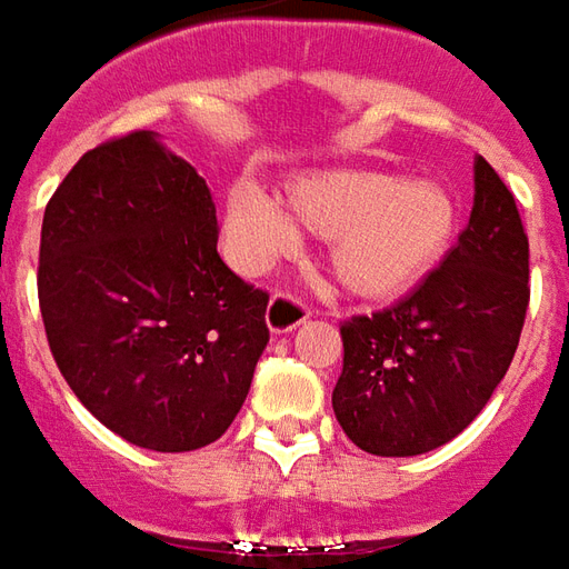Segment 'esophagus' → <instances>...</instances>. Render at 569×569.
Instances as JSON below:
<instances>
[{
	"instance_id": "esophagus-1",
	"label": "esophagus",
	"mask_w": 569,
	"mask_h": 569,
	"mask_svg": "<svg viewBox=\"0 0 569 569\" xmlns=\"http://www.w3.org/2000/svg\"><path fill=\"white\" fill-rule=\"evenodd\" d=\"M306 318H309V306L300 297H293L288 291L272 293L269 309H266V325H269L272 333H288V330L300 328Z\"/></svg>"
}]
</instances>
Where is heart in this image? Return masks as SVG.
<instances>
[{"label": "heart", "mask_w": 569, "mask_h": 569, "mask_svg": "<svg viewBox=\"0 0 569 569\" xmlns=\"http://www.w3.org/2000/svg\"><path fill=\"white\" fill-rule=\"evenodd\" d=\"M459 229L457 199L438 183H410L380 168H328L284 183L278 208L253 189L227 199V232L251 269L300 244L328 241V272L361 300H392L445 260Z\"/></svg>", "instance_id": "b5f03b06"}]
</instances>
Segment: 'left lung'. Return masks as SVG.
Wrapping results in <instances>:
<instances>
[{
  "label": "left lung",
  "instance_id": "8db88e82",
  "mask_svg": "<svg viewBox=\"0 0 569 569\" xmlns=\"http://www.w3.org/2000/svg\"><path fill=\"white\" fill-rule=\"evenodd\" d=\"M530 244L502 177L478 156L469 227L405 300L340 325L333 413L373 457H417L469 426L506 377L530 303Z\"/></svg>",
  "mask_w": 569,
  "mask_h": 569
}]
</instances>
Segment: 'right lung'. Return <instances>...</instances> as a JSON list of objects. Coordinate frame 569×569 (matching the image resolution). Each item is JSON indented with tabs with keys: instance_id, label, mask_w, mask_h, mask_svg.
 <instances>
[{
	"instance_id": "1",
	"label": "right lung",
	"mask_w": 569,
	"mask_h": 569,
	"mask_svg": "<svg viewBox=\"0 0 569 569\" xmlns=\"http://www.w3.org/2000/svg\"><path fill=\"white\" fill-rule=\"evenodd\" d=\"M217 232L204 177L152 131L88 149L46 204L36 284L51 356L137 447L217 441L269 342V293L220 260Z\"/></svg>"
}]
</instances>
